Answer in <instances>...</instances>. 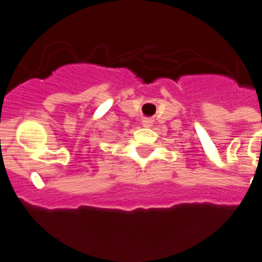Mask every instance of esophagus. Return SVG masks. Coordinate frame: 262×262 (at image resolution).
<instances>
[{"label": "esophagus", "instance_id": "34e87169", "mask_svg": "<svg viewBox=\"0 0 262 262\" xmlns=\"http://www.w3.org/2000/svg\"><path fill=\"white\" fill-rule=\"evenodd\" d=\"M151 124H153V120H150V118H144V120H142V125H144L145 128L151 126Z\"/></svg>", "mask_w": 262, "mask_h": 262}]
</instances>
